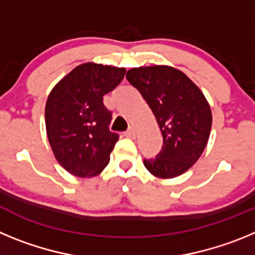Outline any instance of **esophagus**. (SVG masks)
Instances as JSON below:
<instances>
[{"label": "esophagus", "mask_w": 255, "mask_h": 255, "mask_svg": "<svg viewBox=\"0 0 255 255\" xmlns=\"http://www.w3.org/2000/svg\"><path fill=\"white\" fill-rule=\"evenodd\" d=\"M135 129H132V128H130L128 131L125 132V136H128V138H135Z\"/></svg>", "instance_id": "34e87169"}]
</instances>
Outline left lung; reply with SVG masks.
<instances>
[{
	"label": "left lung",
	"mask_w": 255,
	"mask_h": 255,
	"mask_svg": "<svg viewBox=\"0 0 255 255\" xmlns=\"http://www.w3.org/2000/svg\"><path fill=\"white\" fill-rule=\"evenodd\" d=\"M154 114L163 145L144 166L161 179L176 177L199 159L212 126V112L204 94L180 70L171 66L134 67L126 74Z\"/></svg>",
	"instance_id": "left-lung-1"
}]
</instances>
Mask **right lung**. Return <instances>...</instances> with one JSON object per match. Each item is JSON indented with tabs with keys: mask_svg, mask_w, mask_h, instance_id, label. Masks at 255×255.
Returning a JSON list of instances; mask_svg holds the SVG:
<instances>
[{
	"mask_svg": "<svg viewBox=\"0 0 255 255\" xmlns=\"http://www.w3.org/2000/svg\"><path fill=\"white\" fill-rule=\"evenodd\" d=\"M125 73L124 67L79 65L47 98L48 141L58 163L74 176H96L110 162L119 134L110 131L112 112L103 96L120 84Z\"/></svg>",
	"mask_w": 255,
	"mask_h": 255,
	"instance_id": "obj_1",
	"label": "right lung"
}]
</instances>
